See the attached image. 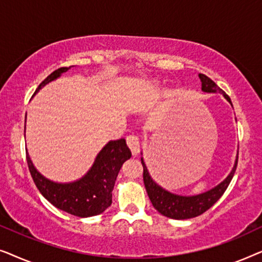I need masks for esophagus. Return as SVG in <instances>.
Returning <instances> with one entry per match:
<instances>
[{"label": "esophagus", "instance_id": "obj_1", "mask_svg": "<svg viewBox=\"0 0 262 262\" xmlns=\"http://www.w3.org/2000/svg\"><path fill=\"white\" fill-rule=\"evenodd\" d=\"M126 144L128 148H130L132 155H137V154L139 152V146H141V144H139V138L137 137V136H135V135L127 136Z\"/></svg>", "mask_w": 262, "mask_h": 262}]
</instances>
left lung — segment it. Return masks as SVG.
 <instances>
[{"mask_svg":"<svg viewBox=\"0 0 262 262\" xmlns=\"http://www.w3.org/2000/svg\"><path fill=\"white\" fill-rule=\"evenodd\" d=\"M199 78L202 81V91L206 93H221L225 99L231 103V100L225 94V92L218 87L214 82L207 77L206 75L199 74ZM142 166H143V181L148 193L150 202L152 206L159 211L163 216L173 218V220H188L205 212L217 202L218 199L223 195V193L227 191L229 184H230L232 177H234L236 167H237V159H236L235 166L228 175L224 181H222L216 187L210 189L205 193L198 195H178L174 193H170L163 189L161 186L156 184L149 175V171L146 169V166L142 157Z\"/></svg>","mask_w":262,"mask_h":262,"instance_id":"1","label":"left lung"}]
</instances>
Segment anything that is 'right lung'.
I'll return each mask as SVG.
<instances>
[{
  "label": "right lung",
  "mask_w": 262,
  "mask_h": 262,
  "mask_svg": "<svg viewBox=\"0 0 262 262\" xmlns=\"http://www.w3.org/2000/svg\"><path fill=\"white\" fill-rule=\"evenodd\" d=\"M69 69L70 67H63L53 71L39 84L35 93ZM130 157L131 151L124 138L111 141L98 154L88 173L80 180L70 184H57L44 178L34 168L28 154L26 159L34 184L42 196L57 209L84 218L102 213L111 206L118 173Z\"/></svg>",
  "instance_id": "1"
}]
</instances>
